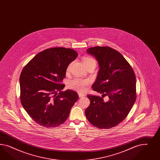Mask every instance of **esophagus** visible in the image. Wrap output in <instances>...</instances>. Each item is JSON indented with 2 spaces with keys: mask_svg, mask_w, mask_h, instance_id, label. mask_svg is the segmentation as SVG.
Instances as JSON below:
<instances>
[{
  "mask_svg": "<svg viewBox=\"0 0 160 160\" xmlns=\"http://www.w3.org/2000/svg\"><path fill=\"white\" fill-rule=\"evenodd\" d=\"M84 96H85L84 94H82V93H80V92H78V96H79V97H84Z\"/></svg>",
  "mask_w": 160,
  "mask_h": 160,
  "instance_id": "34e87169",
  "label": "esophagus"
}]
</instances>
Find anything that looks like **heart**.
I'll return each mask as SVG.
<instances>
[{"label": "heart", "instance_id": "obj_1", "mask_svg": "<svg viewBox=\"0 0 160 160\" xmlns=\"http://www.w3.org/2000/svg\"><path fill=\"white\" fill-rule=\"evenodd\" d=\"M82 62L85 66L87 67L90 65L96 66V61L94 58L88 56H84L82 58ZM71 64H69L67 68V71L70 70ZM89 84V82L87 80H82L78 78H74L69 80L68 82V87L69 89L77 91L79 92H83L86 90L87 86Z\"/></svg>", "mask_w": 160, "mask_h": 160}]
</instances>
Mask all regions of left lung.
Listing matches in <instances>:
<instances>
[{"instance_id":"1","label":"left lung","mask_w":160,"mask_h":160,"mask_svg":"<svg viewBox=\"0 0 160 160\" xmlns=\"http://www.w3.org/2000/svg\"><path fill=\"white\" fill-rule=\"evenodd\" d=\"M87 52L96 58L100 66L92 90L102 95H87L90 104L85 114L93 126L111 128L126 118L136 102V75L130 64L115 49L96 46L88 48ZM106 96L108 99L104 100Z\"/></svg>"}]
</instances>
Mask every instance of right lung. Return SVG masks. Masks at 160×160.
Returning <instances> with one entry per match:
<instances>
[{"mask_svg": "<svg viewBox=\"0 0 160 160\" xmlns=\"http://www.w3.org/2000/svg\"><path fill=\"white\" fill-rule=\"evenodd\" d=\"M72 48H54L36 54L20 76V102L37 124L47 128L60 126L68 119L78 98L71 90L62 91L68 66L78 57Z\"/></svg>", "mask_w": 160, "mask_h": 160, "instance_id": "add662e5", "label": "right lung"}]
</instances>
